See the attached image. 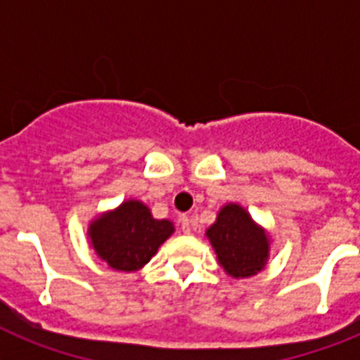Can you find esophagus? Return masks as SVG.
Listing matches in <instances>:
<instances>
[{
    "instance_id": "34e87169",
    "label": "esophagus",
    "mask_w": 360,
    "mask_h": 360,
    "mask_svg": "<svg viewBox=\"0 0 360 360\" xmlns=\"http://www.w3.org/2000/svg\"><path fill=\"white\" fill-rule=\"evenodd\" d=\"M180 225H182L184 234H191V231H193V227H191V218H189V216L184 214L182 218H180Z\"/></svg>"
}]
</instances>
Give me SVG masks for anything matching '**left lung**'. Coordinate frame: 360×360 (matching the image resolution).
<instances>
[{"label": "left lung", "instance_id": "8db88e82", "mask_svg": "<svg viewBox=\"0 0 360 360\" xmlns=\"http://www.w3.org/2000/svg\"><path fill=\"white\" fill-rule=\"evenodd\" d=\"M205 238L214 249L219 266L234 279L252 278L269 262L270 234L240 203H225L214 224L205 231Z\"/></svg>", "mask_w": 360, "mask_h": 360}]
</instances>
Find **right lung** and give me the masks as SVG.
Returning <instances> with one entry per match:
<instances>
[{
  "label": "right lung",
  "mask_w": 360,
  "mask_h": 360,
  "mask_svg": "<svg viewBox=\"0 0 360 360\" xmlns=\"http://www.w3.org/2000/svg\"><path fill=\"white\" fill-rule=\"evenodd\" d=\"M173 232L171 219L153 218L144 202L129 198L95 216L88 225V240L110 269L135 272L148 265Z\"/></svg>",
  "instance_id": "add662e5"
}]
</instances>
